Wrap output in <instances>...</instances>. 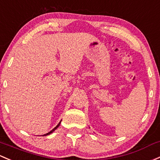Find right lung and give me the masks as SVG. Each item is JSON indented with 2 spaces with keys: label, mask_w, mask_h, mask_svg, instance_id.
I'll use <instances>...</instances> for the list:
<instances>
[{
  "label": "right lung",
  "mask_w": 160,
  "mask_h": 160,
  "mask_svg": "<svg viewBox=\"0 0 160 160\" xmlns=\"http://www.w3.org/2000/svg\"><path fill=\"white\" fill-rule=\"evenodd\" d=\"M60 122H59V124H58V126H57V127H54V128H53V129H52V130H51V131H50V132H48V133L44 134V135H43V136H47V135H49V134H50V133H52V132H53V131H54V130H55V129H58V127H59V126H60Z\"/></svg>",
  "instance_id": "add662e5"
}]
</instances>
